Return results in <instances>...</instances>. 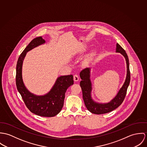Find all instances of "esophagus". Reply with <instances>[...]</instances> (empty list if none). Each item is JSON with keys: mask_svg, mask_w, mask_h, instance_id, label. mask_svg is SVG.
<instances>
[{"mask_svg": "<svg viewBox=\"0 0 147 147\" xmlns=\"http://www.w3.org/2000/svg\"><path fill=\"white\" fill-rule=\"evenodd\" d=\"M73 78H74V81L75 82L78 81L79 80V77L78 76V75L77 74H75L73 77Z\"/></svg>", "mask_w": 147, "mask_h": 147, "instance_id": "34e87169", "label": "esophagus"}]
</instances>
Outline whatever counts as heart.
<instances>
[{"instance_id":"heart-1","label":"heart","mask_w":147,"mask_h":147,"mask_svg":"<svg viewBox=\"0 0 147 147\" xmlns=\"http://www.w3.org/2000/svg\"><path fill=\"white\" fill-rule=\"evenodd\" d=\"M86 48H81V49H78L77 50V53L81 54V53H84V52L86 51ZM94 56H95V53H94V52L91 53L90 55V56L87 57V60H86V63H90L91 61H92V60L94 59Z\"/></svg>"}]
</instances>
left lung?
Instances as JSON below:
<instances>
[{
  "label": "left lung",
  "mask_w": 147,
  "mask_h": 147,
  "mask_svg": "<svg viewBox=\"0 0 147 147\" xmlns=\"http://www.w3.org/2000/svg\"><path fill=\"white\" fill-rule=\"evenodd\" d=\"M115 52L120 53L125 59L127 67L126 77L122 86L119 90L116 95L108 102H98L92 98V86L90 79L91 68L86 67L83 69L80 75L82 81L80 82L83 94V98L87 109L92 113L96 114H105L109 113L118 108L123 102L127 88L130 81V72L129 69V61L125 51L119 45L117 44Z\"/></svg>",
  "instance_id": "1"
}]
</instances>
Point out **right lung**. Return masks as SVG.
I'll return each mask as SVG.
<instances>
[{
  "mask_svg": "<svg viewBox=\"0 0 147 147\" xmlns=\"http://www.w3.org/2000/svg\"><path fill=\"white\" fill-rule=\"evenodd\" d=\"M46 43L42 36L33 39L20 55L16 65V86L26 106L34 114L42 117H53L59 114L63 107L65 94L69 87L74 84L73 75L57 78L50 91L43 95H36L29 91L22 79V65L28 52Z\"/></svg>",
  "mask_w": 147,
  "mask_h": 147,
  "instance_id": "right-lung-1",
  "label": "right lung"
}]
</instances>
